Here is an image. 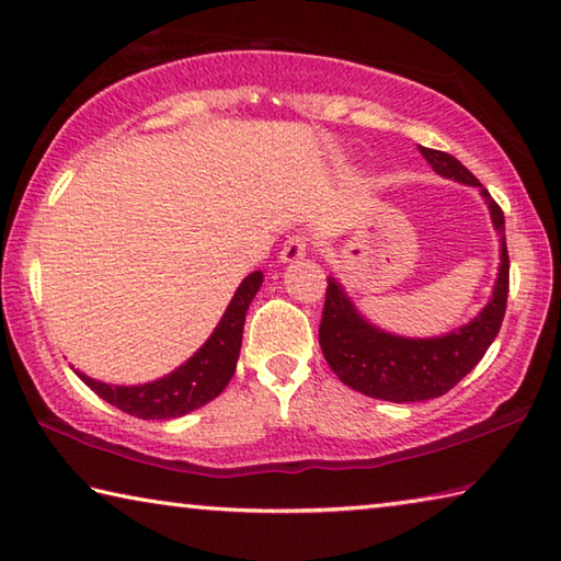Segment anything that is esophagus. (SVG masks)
Instances as JSON below:
<instances>
[{
    "label": "esophagus",
    "instance_id": "esophagus-1",
    "mask_svg": "<svg viewBox=\"0 0 561 561\" xmlns=\"http://www.w3.org/2000/svg\"><path fill=\"white\" fill-rule=\"evenodd\" d=\"M307 252H309V237L307 234H291L282 247L279 260L282 262H297L301 257H307Z\"/></svg>",
    "mask_w": 561,
    "mask_h": 561
}]
</instances>
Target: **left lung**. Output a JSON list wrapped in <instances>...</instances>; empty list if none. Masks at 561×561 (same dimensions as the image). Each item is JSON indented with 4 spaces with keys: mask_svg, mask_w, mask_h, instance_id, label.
<instances>
[{
    "mask_svg": "<svg viewBox=\"0 0 561 561\" xmlns=\"http://www.w3.org/2000/svg\"><path fill=\"white\" fill-rule=\"evenodd\" d=\"M421 153L438 175L480 187L500 234V270L492 297L480 314L460 329H453L450 334L433 339L396 336L374 327L364 314H358L344 287L334 277L327 279V301L319 327V344L327 364L348 388L391 403L431 401L462 381L495 341L505 319L510 291L505 215L500 205L458 158L433 148H421Z\"/></svg>",
    "mask_w": 561,
    "mask_h": 561,
    "instance_id": "1",
    "label": "left lung"
}]
</instances>
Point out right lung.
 I'll list each match as a JSON object with an SVG mask.
<instances>
[{
	"instance_id": "right-lung-1",
	"label": "right lung",
	"mask_w": 561,
	"mask_h": 561,
	"mask_svg": "<svg viewBox=\"0 0 561 561\" xmlns=\"http://www.w3.org/2000/svg\"><path fill=\"white\" fill-rule=\"evenodd\" d=\"M262 279V272H252L250 277L242 279L210 339L173 374L140 386H111L79 371L76 374L103 401L116 405L123 413L144 417V421H168V417H180L210 403L225 391L234 374L242 346L244 314L254 294L260 291Z\"/></svg>"
}]
</instances>
